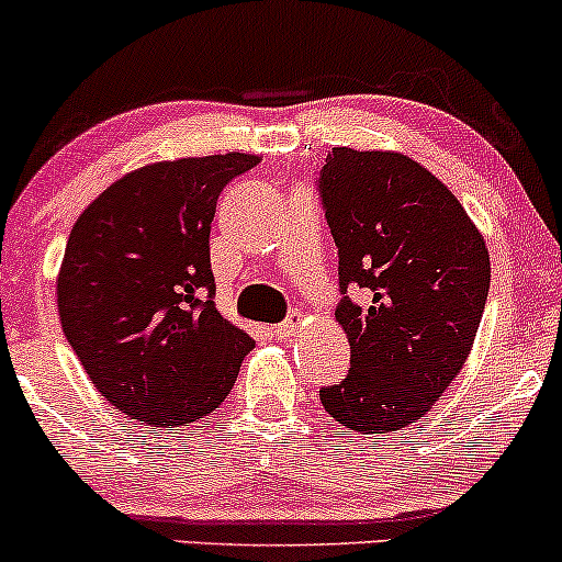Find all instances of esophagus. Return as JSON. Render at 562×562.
Segmentation results:
<instances>
[{
  "label": "esophagus",
  "mask_w": 562,
  "mask_h": 562,
  "mask_svg": "<svg viewBox=\"0 0 562 562\" xmlns=\"http://www.w3.org/2000/svg\"><path fill=\"white\" fill-rule=\"evenodd\" d=\"M295 330H299V312H293L291 317L282 319L280 325H274V328H271V336H277V338H293Z\"/></svg>",
  "instance_id": "esophagus-1"
}]
</instances>
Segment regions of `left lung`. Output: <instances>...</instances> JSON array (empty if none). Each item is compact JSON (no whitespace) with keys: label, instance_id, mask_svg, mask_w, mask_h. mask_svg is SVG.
Returning <instances> with one entry per match:
<instances>
[{"label":"left lung","instance_id":"obj_1","mask_svg":"<svg viewBox=\"0 0 562 562\" xmlns=\"http://www.w3.org/2000/svg\"><path fill=\"white\" fill-rule=\"evenodd\" d=\"M317 189L351 349L347 379L323 386L319 403L344 427L386 435L418 422L470 357L488 248L446 183L405 154L336 146ZM349 284L367 291L366 305L348 299Z\"/></svg>","mask_w":562,"mask_h":562}]
</instances>
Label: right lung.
Here are the masks:
<instances>
[{"mask_svg":"<svg viewBox=\"0 0 562 562\" xmlns=\"http://www.w3.org/2000/svg\"><path fill=\"white\" fill-rule=\"evenodd\" d=\"M256 154H213L127 172L85 207L66 243L58 314L74 355L114 408L187 427L218 408L252 349L215 310L211 224Z\"/></svg>","mask_w":562,"mask_h":562,"instance_id":"add662e5","label":"right lung"}]
</instances>
